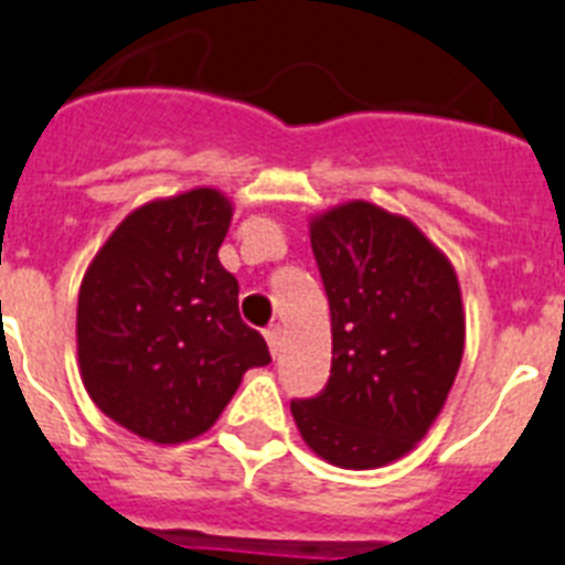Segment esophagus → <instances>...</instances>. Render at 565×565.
Returning a JSON list of instances; mask_svg holds the SVG:
<instances>
[{"instance_id": "obj_1", "label": "esophagus", "mask_w": 565, "mask_h": 565, "mask_svg": "<svg viewBox=\"0 0 565 565\" xmlns=\"http://www.w3.org/2000/svg\"><path fill=\"white\" fill-rule=\"evenodd\" d=\"M281 335H284V330L278 324H273L267 330V333H264V339H267V344H269V350H273V355L278 353V348H281Z\"/></svg>"}]
</instances>
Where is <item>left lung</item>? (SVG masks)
<instances>
[{
    "label": "left lung",
    "instance_id": "1",
    "mask_svg": "<svg viewBox=\"0 0 565 565\" xmlns=\"http://www.w3.org/2000/svg\"><path fill=\"white\" fill-rule=\"evenodd\" d=\"M310 244L333 364L324 391L290 411L327 462L387 466L428 434L457 379L466 344L457 273L407 217L364 201L316 217Z\"/></svg>",
    "mask_w": 565,
    "mask_h": 565
}]
</instances>
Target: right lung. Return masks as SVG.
Listing matches in <instances>:
<instances>
[{
    "instance_id": "right-lung-1",
    "label": "right lung",
    "mask_w": 565,
    "mask_h": 565,
    "mask_svg": "<svg viewBox=\"0 0 565 565\" xmlns=\"http://www.w3.org/2000/svg\"><path fill=\"white\" fill-rule=\"evenodd\" d=\"M232 206L192 189L131 212L85 273L77 353L94 405L160 445L210 430L267 341L238 312V281L217 260Z\"/></svg>"
}]
</instances>
